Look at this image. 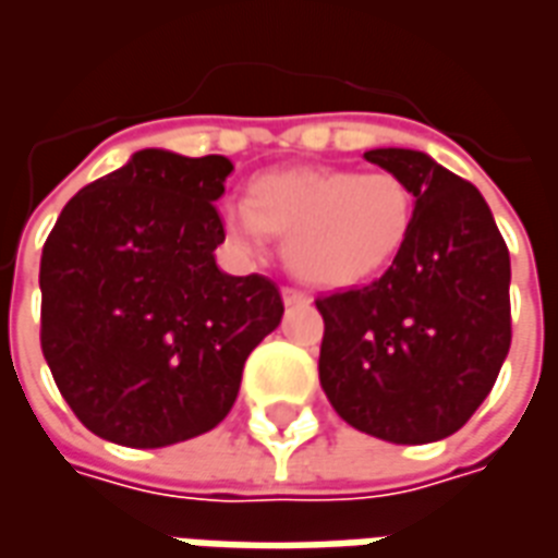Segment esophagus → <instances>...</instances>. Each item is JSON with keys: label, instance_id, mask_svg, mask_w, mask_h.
I'll list each match as a JSON object with an SVG mask.
<instances>
[{"label": "esophagus", "instance_id": "esophagus-1", "mask_svg": "<svg viewBox=\"0 0 558 558\" xmlns=\"http://www.w3.org/2000/svg\"><path fill=\"white\" fill-rule=\"evenodd\" d=\"M280 299H283V304L287 307H299V304H311V295L302 290H292V287H287V290L280 292Z\"/></svg>", "mask_w": 558, "mask_h": 558}]
</instances>
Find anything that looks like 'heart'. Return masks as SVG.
Masks as SVG:
<instances>
[{
	"label": "heart",
	"instance_id": "1",
	"mask_svg": "<svg viewBox=\"0 0 558 558\" xmlns=\"http://www.w3.org/2000/svg\"><path fill=\"white\" fill-rule=\"evenodd\" d=\"M220 227L242 254L283 235L287 266L307 283L347 290L398 263L415 227V194L395 172L290 167L256 175L247 203L227 199Z\"/></svg>",
	"mask_w": 558,
	"mask_h": 558
}]
</instances>
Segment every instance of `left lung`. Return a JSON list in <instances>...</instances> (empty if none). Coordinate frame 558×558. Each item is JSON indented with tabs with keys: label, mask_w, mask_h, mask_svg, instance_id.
Wrapping results in <instances>:
<instances>
[{
	"label": "left lung",
	"mask_w": 558,
	"mask_h": 558,
	"mask_svg": "<svg viewBox=\"0 0 558 558\" xmlns=\"http://www.w3.org/2000/svg\"><path fill=\"white\" fill-rule=\"evenodd\" d=\"M364 158L415 194L410 244L386 275L335 292L319 383L355 430L395 445L457 433L490 395L511 347V259L475 184L415 148Z\"/></svg>",
	"instance_id": "obj_1"
}]
</instances>
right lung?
Instances as JSON below:
<instances>
[{"label": "right lung", "instance_id": "add662e5", "mask_svg": "<svg viewBox=\"0 0 558 558\" xmlns=\"http://www.w3.org/2000/svg\"><path fill=\"white\" fill-rule=\"evenodd\" d=\"M230 172L223 155L134 151L62 208L44 244V359L107 442L163 448L218 427L247 355L280 326L271 280L215 263Z\"/></svg>", "mask_w": 558, "mask_h": 558}]
</instances>
